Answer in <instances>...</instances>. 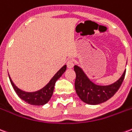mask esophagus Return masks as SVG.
I'll return each mask as SVG.
<instances>
[{
	"label": "esophagus",
	"mask_w": 132,
	"mask_h": 132,
	"mask_svg": "<svg viewBox=\"0 0 132 132\" xmlns=\"http://www.w3.org/2000/svg\"><path fill=\"white\" fill-rule=\"evenodd\" d=\"M66 66L67 67L69 68V69H71L73 67V61L71 60V59H70V60L67 61V62H66Z\"/></svg>",
	"instance_id": "1"
}]
</instances>
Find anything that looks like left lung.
Here are the masks:
<instances>
[{"instance_id":"obj_1","label":"left lung","mask_w":132,"mask_h":132,"mask_svg":"<svg viewBox=\"0 0 132 132\" xmlns=\"http://www.w3.org/2000/svg\"><path fill=\"white\" fill-rule=\"evenodd\" d=\"M76 72L75 89L83 102L89 105H97L106 102L119 90L125 78L126 69L119 80L109 86H97L87 77L82 69L74 66Z\"/></svg>"}]
</instances>
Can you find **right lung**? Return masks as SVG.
<instances>
[{"mask_svg":"<svg viewBox=\"0 0 132 132\" xmlns=\"http://www.w3.org/2000/svg\"><path fill=\"white\" fill-rule=\"evenodd\" d=\"M66 70V65H64L54 75V76L52 78V80L49 81V83L45 87H44L43 88L38 90V91L33 92V93H27V92L21 90L17 86H15V84L11 80L9 74H8V76L10 78L11 85L15 90V91L22 100H24V102H27L28 104H30V105H43L47 103L49 101V100L51 99L52 95H53V92H54L55 83L56 82V80L62 76V74L65 72Z\"/></svg>","mask_w":132,"mask_h":132,"instance_id":"add662e5","label":"right lung"}]
</instances>
